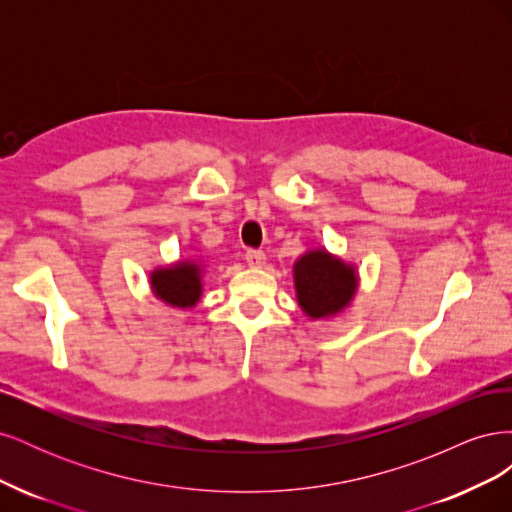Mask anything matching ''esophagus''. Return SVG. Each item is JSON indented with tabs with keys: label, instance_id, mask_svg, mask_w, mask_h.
I'll return each instance as SVG.
<instances>
[{
	"label": "esophagus",
	"instance_id": "1",
	"mask_svg": "<svg viewBox=\"0 0 512 512\" xmlns=\"http://www.w3.org/2000/svg\"><path fill=\"white\" fill-rule=\"evenodd\" d=\"M245 260H247V265H250V267H262V265H265L267 256H265V252H260V250H247Z\"/></svg>",
	"mask_w": 512,
	"mask_h": 512
}]
</instances>
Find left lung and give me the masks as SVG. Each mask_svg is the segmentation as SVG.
Listing matches in <instances>:
<instances>
[{"instance_id":"left-lung-1","label":"left lung","mask_w":512,"mask_h":512,"mask_svg":"<svg viewBox=\"0 0 512 512\" xmlns=\"http://www.w3.org/2000/svg\"><path fill=\"white\" fill-rule=\"evenodd\" d=\"M292 277L299 307L312 320H327L342 314L359 288L356 267L324 247H316L297 258Z\"/></svg>"}]
</instances>
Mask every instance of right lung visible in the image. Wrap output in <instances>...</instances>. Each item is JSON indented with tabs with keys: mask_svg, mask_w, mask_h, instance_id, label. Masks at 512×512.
<instances>
[{
	"mask_svg": "<svg viewBox=\"0 0 512 512\" xmlns=\"http://www.w3.org/2000/svg\"><path fill=\"white\" fill-rule=\"evenodd\" d=\"M203 273V258H185L173 265L153 269L149 275L153 297L168 307L192 309L203 297Z\"/></svg>",
	"mask_w": 512,
	"mask_h": 512,
	"instance_id": "1",
	"label": "right lung"
}]
</instances>
